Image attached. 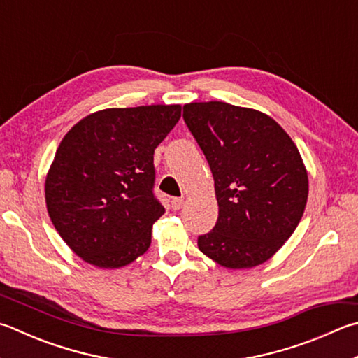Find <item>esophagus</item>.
Masks as SVG:
<instances>
[{
	"instance_id": "1",
	"label": "esophagus",
	"mask_w": 358,
	"mask_h": 358,
	"mask_svg": "<svg viewBox=\"0 0 358 358\" xmlns=\"http://www.w3.org/2000/svg\"><path fill=\"white\" fill-rule=\"evenodd\" d=\"M172 210H180L181 206L185 205V199H178V197H175V199H172Z\"/></svg>"
}]
</instances>
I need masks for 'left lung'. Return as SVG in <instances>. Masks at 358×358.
<instances>
[{
    "mask_svg": "<svg viewBox=\"0 0 358 358\" xmlns=\"http://www.w3.org/2000/svg\"><path fill=\"white\" fill-rule=\"evenodd\" d=\"M185 123L210 164L217 222L199 249L230 269L264 263L302 219L308 175L294 142L255 109L224 101L189 103Z\"/></svg>",
    "mask_w": 358,
    "mask_h": 358,
    "instance_id": "1",
    "label": "left lung"
}]
</instances>
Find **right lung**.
<instances>
[{
	"label": "right lung",
	"instance_id": "obj_1",
	"mask_svg": "<svg viewBox=\"0 0 358 358\" xmlns=\"http://www.w3.org/2000/svg\"><path fill=\"white\" fill-rule=\"evenodd\" d=\"M180 117V105L111 108L64 136L45 199L55 229L84 262L122 268L150 247L164 214L153 191V153Z\"/></svg>",
	"mask_w": 358,
	"mask_h": 358
}]
</instances>
